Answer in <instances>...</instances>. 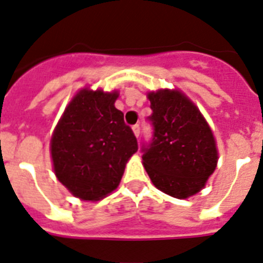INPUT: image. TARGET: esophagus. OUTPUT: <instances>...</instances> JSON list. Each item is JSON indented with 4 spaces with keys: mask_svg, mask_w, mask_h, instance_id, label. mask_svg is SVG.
I'll return each mask as SVG.
<instances>
[{
    "mask_svg": "<svg viewBox=\"0 0 263 263\" xmlns=\"http://www.w3.org/2000/svg\"><path fill=\"white\" fill-rule=\"evenodd\" d=\"M132 131H134L135 136L139 137V135H140V126H139V124H135V126L132 127Z\"/></svg>",
    "mask_w": 263,
    "mask_h": 263,
    "instance_id": "34e87169",
    "label": "esophagus"
}]
</instances>
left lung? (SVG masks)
<instances>
[{
	"instance_id": "left-lung-1",
	"label": "left lung",
	"mask_w": 263,
	"mask_h": 263,
	"mask_svg": "<svg viewBox=\"0 0 263 263\" xmlns=\"http://www.w3.org/2000/svg\"><path fill=\"white\" fill-rule=\"evenodd\" d=\"M152 141L141 146L143 164L156 187L186 199L205 186L217 165L214 134L204 117L179 90L151 91Z\"/></svg>"
}]
</instances>
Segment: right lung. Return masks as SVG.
<instances>
[{"label": "right lung", "mask_w": 263, "mask_h": 263, "mask_svg": "<svg viewBox=\"0 0 263 263\" xmlns=\"http://www.w3.org/2000/svg\"><path fill=\"white\" fill-rule=\"evenodd\" d=\"M118 91L82 89L64 111L51 137L59 181L82 200H99L115 190L137 140L115 107Z\"/></svg>", "instance_id": "1"}]
</instances>
